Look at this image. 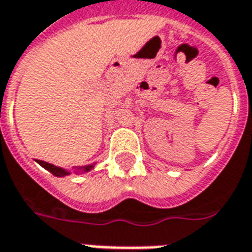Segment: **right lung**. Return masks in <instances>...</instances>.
<instances>
[{"mask_svg":"<svg viewBox=\"0 0 252 252\" xmlns=\"http://www.w3.org/2000/svg\"><path fill=\"white\" fill-rule=\"evenodd\" d=\"M37 163L40 164V166H43L46 170H48V171H50L51 174L55 175V177H63V175L68 174L67 171H64V170L61 169V167H57V166H54V164L51 163H47V162H43V160H37ZM92 167H93V166H86V167H85V171H89Z\"/></svg>","mask_w":252,"mask_h":252,"instance_id":"obj_1","label":"right lung"}]
</instances>
